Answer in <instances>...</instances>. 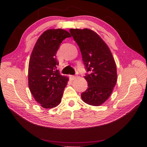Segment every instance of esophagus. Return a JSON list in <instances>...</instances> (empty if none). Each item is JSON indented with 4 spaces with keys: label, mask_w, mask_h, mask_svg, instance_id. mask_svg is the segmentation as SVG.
Instances as JSON below:
<instances>
[{
    "label": "esophagus",
    "mask_w": 147,
    "mask_h": 147,
    "mask_svg": "<svg viewBox=\"0 0 147 147\" xmlns=\"http://www.w3.org/2000/svg\"><path fill=\"white\" fill-rule=\"evenodd\" d=\"M69 77H70V79L71 80H75L76 78V76H74V75H70L69 76Z\"/></svg>",
    "instance_id": "1"
}]
</instances>
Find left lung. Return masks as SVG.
I'll list each match as a JSON object with an SVG mask.
<instances>
[{"instance_id": "8db88e82", "label": "left lung", "mask_w": 147, "mask_h": 147, "mask_svg": "<svg viewBox=\"0 0 147 147\" xmlns=\"http://www.w3.org/2000/svg\"><path fill=\"white\" fill-rule=\"evenodd\" d=\"M70 32L89 72L84 76L88 88L81 94V98L89 105L101 106L111 95L117 80L112 53L100 36L91 29L71 28Z\"/></svg>"}]
</instances>
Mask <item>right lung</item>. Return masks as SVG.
Returning a JSON list of instances; mask_svg holds the SVG:
<instances>
[{
    "instance_id": "1",
    "label": "right lung",
    "mask_w": 147,
    "mask_h": 147,
    "mask_svg": "<svg viewBox=\"0 0 147 147\" xmlns=\"http://www.w3.org/2000/svg\"><path fill=\"white\" fill-rule=\"evenodd\" d=\"M71 37L63 29H49L37 40L28 64V86L36 101L45 109L58 106L69 78L57 70L56 58L62 41Z\"/></svg>"
}]
</instances>
